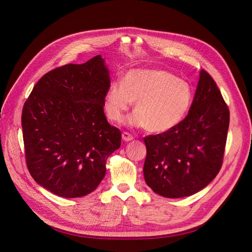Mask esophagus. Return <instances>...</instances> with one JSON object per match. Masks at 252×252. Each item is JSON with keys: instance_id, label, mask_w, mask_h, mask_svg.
Returning <instances> with one entry per match:
<instances>
[{"instance_id": "1", "label": "esophagus", "mask_w": 252, "mask_h": 252, "mask_svg": "<svg viewBox=\"0 0 252 252\" xmlns=\"http://www.w3.org/2000/svg\"><path fill=\"white\" fill-rule=\"evenodd\" d=\"M122 138H123V140L125 142H129V141H131V140L134 139L133 135H130L129 133H126V131H124L123 135H122Z\"/></svg>"}]
</instances>
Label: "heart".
<instances>
[{
	"instance_id": "1",
	"label": "heart",
	"mask_w": 252,
	"mask_h": 252,
	"mask_svg": "<svg viewBox=\"0 0 252 252\" xmlns=\"http://www.w3.org/2000/svg\"><path fill=\"white\" fill-rule=\"evenodd\" d=\"M193 101L190 85L157 68L128 70L122 81H112L104 96V110L110 121L122 122L136 102L128 124L161 134L173 129L188 113Z\"/></svg>"
}]
</instances>
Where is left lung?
Wrapping results in <instances>:
<instances>
[{"label":"left lung","mask_w":252,"mask_h":252,"mask_svg":"<svg viewBox=\"0 0 252 252\" xmlns=\"http://www.w3.org/2000/svg\"><path fill=\"white\" fill-rule=\"evenodd\" d=\"M229 123L228 106L202 69L188 115L173 129L144 138L145 182L166 198L191 196L205 188L221 167Z\"/></svg>","instance_id":"left-lung-1"}]
</instances>
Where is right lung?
<instances>
[{"label": "right lung", "mask_w": 252, "mask_h": 252, "mask_svg": "<svg viewBox=\"0 0 252 252\" xmlns=\"http://www.w3.org/2000/svg\"><path fill=\"white\" fill-rule=\"evenodd\" d=\"M110 84L101 55L46 73L23 106L26 165L42 187L64 198L94 191L106 174L122 134L104 114Z\"/></svg>", "instance_id": "obj_1"}]
</instances>
